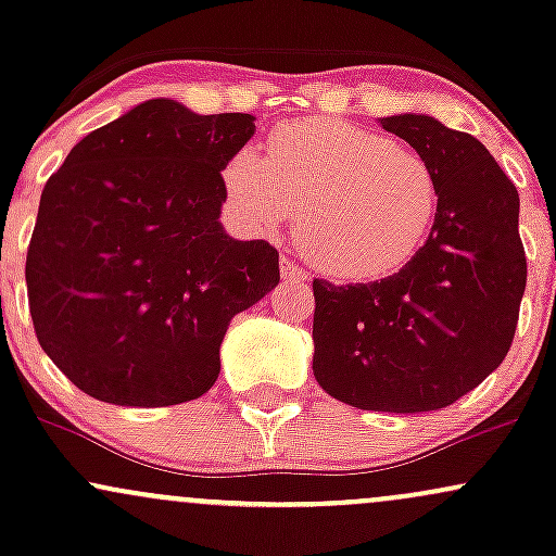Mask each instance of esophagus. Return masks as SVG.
Instances as JSON below:
<instances>
[{
	"label": "esophagus",
	"mask_w": 556,
	"mask_h": 556,
	"mask_svg": "<svg viewBox=\"0 0 556 556\" xmlns=\"http://www.w3.org/2000/svg\"><path fill=\"white\" fill-rule=\"evenodd\" d=\"M282 282L285 285H303L305 279H308V274H305V269H300V266L292 264L290 258H282Z\"/></svg>",
	"instance_id": "esophagus-1"
}]
</instances>
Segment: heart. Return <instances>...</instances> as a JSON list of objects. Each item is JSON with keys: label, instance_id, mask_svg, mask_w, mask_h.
Here are the masks:
<instances>
[{"label": "heart", "instance_id": "b5f03b06", "mask_svg": "<svg viewBox=\"0 0 556 556\" xmlns=\"http://www.w3.org/2000/svg\"><path fill=\"white\" fill-rule=\"evenodd\" d=\"M222 185L253 232H277L300 208V251L340 282H374L405 269L439 219V180L429 162L400 140L337 117L274 127L266 159L235 151Z\"/></svg>", "mask_w": 556, "mask_h": 556}]
</instances>
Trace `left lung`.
I'll list each match as a JSON object with an SVG mask.
<instances>
[{"label":"left lung","mask_w":556,"mask_h":556,"mask_svg":"<svg viewBox=\"0 0 556 556\" xmlns=\"http://www.w3.org/2000/svg\"><path fill=\"white\" fill-rule=\"evenodd\" d=\"M439 180V219L405 269L368 285L316 279L314 376L358 410L426 413L507 355L526 292L520 195L481 140L431 114L379 117Z\"/></svg>","instance_id":"8db88e82"}]
</instances>
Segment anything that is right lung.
<instances>
[{
	"instance_id": "right-lung-1",
	"label": "right lung",
	"mask_w": 556,
	"mask_h": 556,
	"mask_svg": "<svg viewBox=\"0 0 556 556\" xmlns=\"http://www.w3.org/2000/svg\"><path fill=\"white\" fill-rule=\"evenodd\" d=\"M253 114L149 99L88 132L43 185L25 261L30 318L91 397L164 407L219 376L229 321L279 285L266 240L222 227V167Z\"/></svg>"
}]
</instances>
